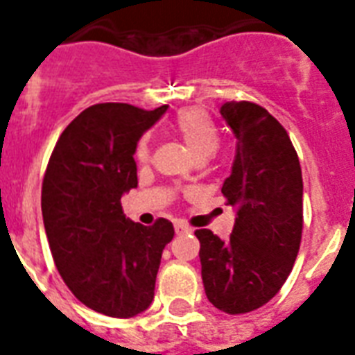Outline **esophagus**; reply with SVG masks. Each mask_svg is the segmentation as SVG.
I'll return each instance as SVG.
<instances>
[{
	"instance_id": "1",
	"label": "esophagus",
	"mask_w": 355,
	"mask_h": 355,
	"mask_svg": "<svg viewBox=\"0 0 355 355\" xmlns=\"http://www.w3.org/2000/svg\"><path fill=\"white\" fill-rule=\"evenodd\" d=\"M175 231H177V234H184V232H189L191 229H189L186 223H182V221H177V223H175Z\"/></svg>"
}]
</instances>
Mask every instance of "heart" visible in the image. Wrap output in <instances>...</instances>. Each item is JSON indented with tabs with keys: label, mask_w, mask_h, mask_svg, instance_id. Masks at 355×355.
Listing matches in <instances>:
<instances>
[{
	"label": "heart",
	"mask_w": 355,
	"mask_h": 355,
	"mask_svg": "<svg viewBox=\"0 0 355 355\" xmlns=\"http://www.w3.org/2000/svg\"><path fill=\"white\" fill-rule=\"evenodd\" d=\"M173 128L180 135V139L186 143V147L189 148V153L193 154L196 158H208L212 156L218 147H220V132L216 128V124L207 112L191 107V110H184L177 115ZM135 156L139 162H147L150 156V141L148 137H143Z\"/></svg>",
	"instance_id": "b5f03b06"
}]
</instances>
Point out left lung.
Instances as JSON below:
<instances>
[{"instance_id": "1", "label": "left lung", "mask_w": 355, "mask_h": 355, "mask_svg": "<svg viewBox=\"0 0 355 355\" xmlns=\"http://www.w3.org/2000/svg\"><path fill=\"white\" fill-rule=\"evenodd\" d=\"M220 113L236 137L221 188L236 220L229 240L208 229L196 236L208 302L243 315L268 304L291 275L304 229V180L286 130L262 105L232 100Z\"/></svg>"}]
</instances>
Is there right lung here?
Here are the masks:
<instances>
[{"mask_svg": "<svg viewBox=\"0 0 355 355\" xmlns=\"http://www.w3.org/2000/svg\"><path fill=\"white\" fill-rule=\"evenodd\" d=\"M119 102L94 104L59 135L42 180V218L59 274L81 304L130 318L153 304L169 220L130 221L121 197L137 186V141L164 113Z\"/></svg>", "mask_w": 355, "mask_h": 355, "instance_id": "1", "label": "right lung"}]
</instances>
